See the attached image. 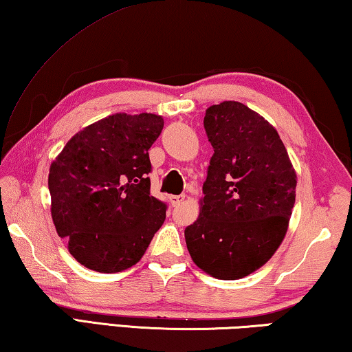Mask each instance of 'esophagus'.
I'll return each instance as SVG.
<instances>
[{"label": "esophagus", "instance_id": "1", "mask_svg": "<svg viewBox=\"0 0 352 352\" xmlns=\"http://www.w3.org/2000/svg\"><path fill=\"white\" fill-rule=\"evenodd\" d=\"M184 197H186V195H184V194H180V195H170V197H169L170 205H172V206H178L180 204H183Z\"/></svg>", "mask_w": 352, "mask_h": 352}]
</instances>
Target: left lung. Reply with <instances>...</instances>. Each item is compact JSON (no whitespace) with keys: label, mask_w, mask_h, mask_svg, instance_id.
Segmentation results:
<instances>
[{"label":"left lung","mask_w":352,"mask_h":352,"mask_svg":"<svg viewBox=\"0 0 352 352\" xmlns=\"http://www.w3.org/2000/svg\"><path fill=\"white\" fill-rule=\"evenodd\" d=\"M204 126L214 153L201 212L186 226L184 239L201 270L239 279L281 245L295 205L296 174L276 130L247 105H212Z\"/></svg>","instance_id":"left-lung-1"}]
</instances>
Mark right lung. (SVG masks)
<instances>
[{
  "label": "right lung",
  "mask_w": 352,
  "mask_h": 352,
  "mask_svg": "<svg viewBox=\"0 0 352 352\" xmlns=\"http://www.w3.org/2000/svg\"><path fill=\"white\" fill-rule=\"evenodd\" d=\"M163 126L151 113H116L76 133L51 164L52 220L87 269L135 265L163 225L168 205L151 194L148 178V148Z\"/></svg>",
  "instance_id": "obj_1"
}]
</instances>
